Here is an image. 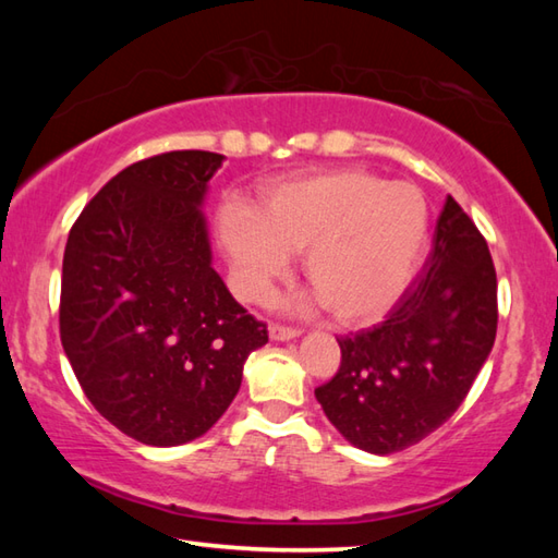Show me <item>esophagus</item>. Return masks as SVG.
Instances as JSON below:
<instances>
[{
	"label": "esophagus",
	"instance_id": "obj_1",
	"mask_svg": "<svg viewBox=\"0 0 558 558\" xmlns=\"http://www.w3.org/2000/svg\"><path fill=\"white\" fill-rule=\"evenodd\" d=\"M268 333H270V338H272V340H292V338H300L302 330H300V328H290V326L272 324Z\"/></svg>",
	"mask_w": 558,
	"mask_h": 558
}]
</instances>
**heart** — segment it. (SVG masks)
I'll list each match as a JSON object with an SVG mask.
<instances>
[{"mask_svg":"<svg viewBox=\"0 0 558 558\" xmlns=\"http://www.w3.org/2000/svg\"><path fill=\"white\" fill-rule=\"evenodd\" d=\"M429 208L410 182L364 170H326L270 184L254 210L225 204L218 234L236 294L260 304L304 252L316 300L340 324H369L393 306L420 268Z\"/></svg>","mask_w":558,"mask_h":558,"instance_id":"b5f03b06","label":"heart"}]
</instances>
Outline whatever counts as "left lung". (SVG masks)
<instances>
[{
    "instance_id": "1",
    "label": "left lung",
    "mask_w": 558,
    "mask_h": 558,
    "mask_svg": "<svg viewBox=\"0 0 558 558\" xmlns=\"http://www.w3.org/2000/svg\"><path fill=\"white\" fill-rule=\"evenodd\" d=\"M496 322L487 240L448 196L420 278L386 322L338 338L340 369L316 400L352 446L398 453L460 408L494 348Z\"/></svg>"
}]
</instances>
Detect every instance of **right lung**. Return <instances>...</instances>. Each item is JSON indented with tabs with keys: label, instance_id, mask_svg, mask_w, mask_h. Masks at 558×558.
Masks as SVG:
<instances>
[{
	"label": "right lung",
	"instance_id": "1",
	"mask_svg": "<svg viewBox=\"0 0 558 558\" xmlns=\"http://www.w3.org/2000/svg\"><path fill=\"white\" fill-rule=\"evenodd\" d=\"M225 156L170 150L129 165L81 210L62 264L59 336L83 393L148 446L204 436L242 386L266 324L210 266L201 204Z\"/></svg>",
	"mask_w": 558,
	"mask_h": 558
}]
</instances>
